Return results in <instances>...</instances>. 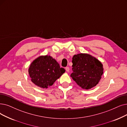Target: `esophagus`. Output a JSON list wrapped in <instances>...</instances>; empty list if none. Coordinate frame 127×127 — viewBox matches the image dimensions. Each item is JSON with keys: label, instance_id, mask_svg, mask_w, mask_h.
<instances>
[{"label": "esophagus", "instance_id": "1", "mask_svg": "<svg viewBox=\"0 0 127 127\" xmlns=\"http://www.w3.org/2000/svg\"><path fill=\"white\" fill-rule=\"evenodd\" d=\"M65 69H66V71L67 72H69V68L68 67H66L65 68Z\"/></svg>", "mask_w": 127, "mask_h": 127}]
</instances>
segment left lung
I'll return each mask as SVG.
<instances>
[{
	"mask_svg": "<svg viewBox=\"0 0 127 127\" xmlns=\"http://www.w3.org/2000/svg\"><path fill=\"white\" fill-rule=\"evenodd\" d=\"M73 73L70 77L84 89L96 86L102 78L103 66L96 58L88 53L75 54L72 58Z\"/></svg>",
	"mask_w": 127,
	"mask_h": 127,
	"instance_id": "obj_1",
	"label": "left lung"
}]
</instances>
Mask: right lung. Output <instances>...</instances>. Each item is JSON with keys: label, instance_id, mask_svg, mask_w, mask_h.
<instances>
[{"label": "right lung", "instance_id": "obj_1", "mask_svg": "<svg viewBox=\"0 0 127 127\" xmlns=\"http://www.w3.org/2000/svg\"><path fill=\"white\" fill-rule=\"evenodd\" d=\"M31 81L37 86L47 89L51 86L65 71L50 56H40L30 64L28 69Z\"/></svg>", "mask_w": 127, "mask_h": 127}]
</instances>
